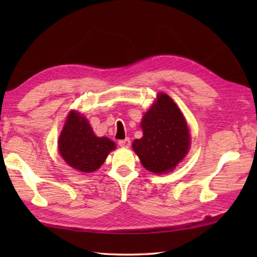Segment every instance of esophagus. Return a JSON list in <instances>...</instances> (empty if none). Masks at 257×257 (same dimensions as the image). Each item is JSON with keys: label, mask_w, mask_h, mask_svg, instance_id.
<instances>
[{"label": "esophagus", "mask_w": 257, "mask_h": 257, "mask_svg": "<svg viewBox=\"0 0 257 257\" xmlns=\"http://www.w3.org/2000/svg\"><path fill=\"white\" fill-rule=\"evenodd\" d=\"M119 146L120 147H124V148H128V147L130 146V144H132V141H130L129 138H125L123 140H119Z\"/></svg>", "instance_id": "obj_1"}]
</instances>
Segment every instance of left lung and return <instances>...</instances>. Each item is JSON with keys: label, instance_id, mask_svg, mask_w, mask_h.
I'll list each match as a JSON object with an SVG mask.
<instances>
[{"label": "left lung", "instance_id": "left-lung-1", "mask_svg": "<svg viewBox=\"0 0 257 257\" xmlns=\"http://www.w3.org/2000/svg\"><path fill=\"white\" fill-rule=\"evenodd\" d=\"M144 136L133 143V149L148 171L162 174L172 171L190 148L187 121L177 103L159 92L157 100L141 120Z\"/></svg>", "mask_w": 257, "mask_h": 257}]
</instances>
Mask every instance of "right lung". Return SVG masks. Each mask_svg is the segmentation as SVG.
Here are the masks:
<instances>
[{
	"mask_svg": "<svg viewBox=\"0 0 257 257\" xmlns=\"http://www.w3.org/2000/svg\"><path fill=\"white\" fill-rule=\"evenodd\" d=\"M116 149L113 141L97 137L83 114L72 110L58 138V151L68 166L80 172H92Z\"/></svg>",
	"mask_w": 257,
	"mask_h": 257,
	"instance_id": "right-lung-1",
	"label": "right lung"
}]
</instances>
